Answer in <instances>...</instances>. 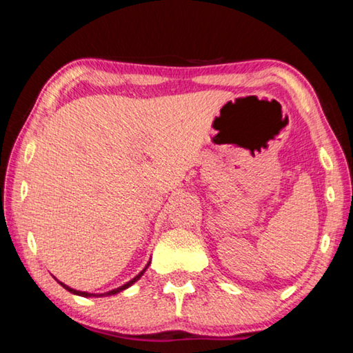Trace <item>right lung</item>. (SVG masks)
<instances>
[{"label": "right lung", "mask_w": 353, "mask_h": 353, "mask_svg": "<svg viewBox=\"0 0 353 353\" xmlns=\"http://www.w3.org/2000/svg\"><path fill=\"white\" fill-rule=\"evenodd\" d=\"M149 263H151V262H148V265H146V267H144V268L141 270V272H139V273L137 274V276H134L133 279H130V281H128V283H125V284H123V286H120V288H117V289H112V291L103 292V294H94V292H85V291H77V289H74V288H70V286H67V284H64V283H61V281H57V279H56V281H57V283H59V284H61V286L65 289V291H69V292H72V294H75V296H81V297H108V296H114V294H119V292H122V291H125V289H128L130 286H132V284H134V283H137V281H138V279L143 276V273H144V272H146V270H148V267H149Z\"/></svg>", "instance_id": "1"}]
</instances>
